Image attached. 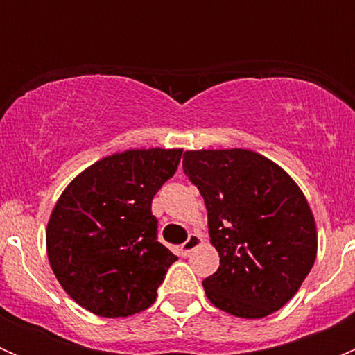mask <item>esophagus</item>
Wrapping results in <instances>:
<instances>
[{
	"mask_svg": "<svg viewBox=\"0 0 355 355\" xmlns=\"http://www.w3.org/2000/svg\"><path fill=\"white\" fill-rule=\"evenodd\" d=\"M202 237H200L199 234H191L189 235V239L187 241L184 242V244H182V256H189V254L192 252V250L194 249H198L199 245H202Z\"/></svg>",
	"mask_w": 355,
	"mask_h": 355,
	"instance_id": "34e87169",
	"label": "esophagus"
}]
</instances>
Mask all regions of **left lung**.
Wrapping results in <instances>:
<instances>
[{"instance_id": "obj_1", "label": "left lung", "mask_w": 355, "mask_h": 355, "mask_svg": "<svg viewBox=\"0 0 355 355\" xmlns=\"http://www.w3.org/2000/svg\"><path fill=\"white\" fill-rule=\"evenodd\" d=\"M184 171L207 209L220 268L202 282L213 306L245 320L282 309L309 275L316 220L287 171L250 149L184 153Z\"/></svg>"}]
</instances>
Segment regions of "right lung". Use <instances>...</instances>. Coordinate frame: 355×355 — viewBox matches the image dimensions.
Listing matches in <instances>:
<instances>
[{"mask_svg": "<svg viewBox=\"0 0 355 355\" xmlns=\"http://www.w3.org/2000/svg\"><path fill=\"white\" fill-rule=\"evenodd\" d=\"M184 149H128L77 175L49 216L46 250L63 290L101 318L148 309L178 259L159 244L151 202Z\"/></svg>", "mask_w": 355, "mask_h": 355, "instance_id": "1", "label": "right lung"}]
</instances>
